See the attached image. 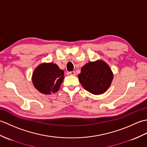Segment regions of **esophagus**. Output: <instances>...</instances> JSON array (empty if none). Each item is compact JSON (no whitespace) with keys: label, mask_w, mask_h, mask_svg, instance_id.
I'll list each match as a JSON object with an SVG mask.
<instances>
[{"label":"esophagus","mask_w":147,"mask_h":147,"mask_svg":"<svg viewBox=\"0 0 147 147\" xmlns=\"http://www.w3.org/2000/svg\"><path fill=\"white\" fill-rule=\"evenodd\" d=\"M67 74H68V75H73V76H75V75H76L75 71H69V72H67Z\"/></svg>","instance_id":"1"}]
</instances>
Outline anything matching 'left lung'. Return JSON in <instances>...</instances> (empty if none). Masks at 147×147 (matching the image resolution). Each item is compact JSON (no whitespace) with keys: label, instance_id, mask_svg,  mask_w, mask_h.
I'll use <instances>...</instances> for the list:
<instances>
[{"label":"left lung","instance_id":"left-lung-1","mask_svg":"<svg viewBox=\"0 0 147 147\" xmlns=\"http://www.w3.org/2000/svg\"><path fill=\"white\" fill-rule=\"evenodd\" d=\"M78 78L86 90L92 94L99 95L104 93L110 86L113 74L105 62L98 61L83 65Z\"/></svg>","mask_w":147,"mask_h":147}]
</instances>
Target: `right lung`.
<instances>
[{
	"mask_svg": "<svg viewBox=\"0 0 147 147\" xmlns=\"http://www.w3.org/2000/svg\"><path fill=\"white\" fill-rule=\"evenodd\" d=\"M64 71L55 64H42L33 73L32 81L35 88L43 94H51L59 90L64 80Z\"/></svg>",
	"mask_w": 147,
	"mask_h": 147,
	"instance_id": "right-lung-1",
	"label": "right lung"
}]
</instances>
